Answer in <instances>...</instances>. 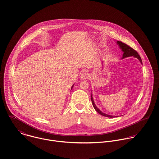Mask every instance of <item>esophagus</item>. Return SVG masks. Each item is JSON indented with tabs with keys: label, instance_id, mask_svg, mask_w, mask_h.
Instances as JSON below:
<instances>
[{
	"label": "esophagus",
	"instance_id": "34e87169",
	"mask_svg": "<svg viewBox=\"0 0 159 159\" xmlns=\"http://www.w3.org/2000/svg\"><path fill=\"white\" fill-rule=\"evenodd\" d=\"M89 77V74L87 72H83L80 75V79L81 80H86Z\"/></svg>",
	"mask_w": 159,
	"mask_h": 159
}]
</instances>
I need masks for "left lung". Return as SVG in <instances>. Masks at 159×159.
Listing matches in <instances>:
<instances>
[{
    "mask_svg": "<svg viewBox=\"0 0 159 159\" xmlns=\"http://www.w3.org/2000/svg\"><path fill=\"white\" fill-rule=\"evenodd\" d=\"M117 44L119 45L120 48L121 49V50L123 51V57L122 58H125V57H130V56H134V57H136L138 58L139 61L142 63V60H141V58L139 56V54H138V52L134 50V49H133L131 47L129 46L128 45H127L126 44L121 42V41H117ZM91 100H92V105H93V108H95V110L99 113L101 115L103 116H106V117H108V118H115V117H117L116 116H112V115H107V114H105L104 113H103L102 111H100L98 108L96 106V105L95 104V102L93 101V97H92V95L91 94Z\"/></svg>",
    "mask_w": 159,
    "mask_h": 159,
    "instance_id": "1",
    "label": "left lung"
}]
</instances>
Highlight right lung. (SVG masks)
<instances>
[{
  "label": "right lung",
  "mask_w": 159,
  "mask_h": 159,
  "mask_svg": "<svg viewBox=\"0 0 159 159\" xmlns=\"http://www.w3.org/2000/svg\"><path fill=\"white\" fill-rule=\"evenodd\" d=\"M73 86H74V85H72V87H73Z\"/></svg>",
  "instance_id": "obj_1"
}]
</instances>
